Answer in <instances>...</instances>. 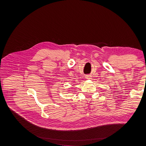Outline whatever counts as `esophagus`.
I'll use <instances>...</instances> for the list:
<instances>
[{
    "label": "esophagus",
    "instance_id": "1",
    "mask_svg": "<svg viewBox=\"0 0 146 146\" xmlns=\"http://www.w3.org/2000/svg\"><path fill=\"white\" fill-rule=\"evenodd\" d=\"M85 78L87 79V80H89V79H91V76H86L85 77Z\"/></svg>",
    "mask_w": 146,
    "mask_h": 146
}]
</instances>
